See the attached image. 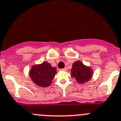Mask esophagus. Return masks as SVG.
Masks as SVG:
<instances>
[{
	"label": "esophagus",
	"mask_w": 121,
	"mask_h": 121,
	"mask_svg": "<svg viewBox=\"0 0 121 121\" xmlns=\"http://www.w3.org/2000/svg\"><path fill=\"white\" fill-rule=\"evenodd\" d=\"M67 70V69L65 67V68H63V69H60V70H64V71H66V70Z\"/></svg>",
	"instance_id": "34e87169"
}]
</instances>
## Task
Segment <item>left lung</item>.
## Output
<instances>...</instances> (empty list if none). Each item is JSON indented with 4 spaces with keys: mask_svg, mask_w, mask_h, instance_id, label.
<instances>
[{
    "mask_svg": "<svg viewBox=\"0 0 121 121\" xmlns=\"http://www.w3.org/2000/svg\"><path fill=\"white\" fill-rule=\"evenodd\" d=\"M92 71L90 68L86 66L80 61H77L73 64L71 70V77L75 78L79 83H84L90 79Z\"/></svg>",
    "mask_w": 121,
    "mask_h": 121,
    "instance_id": "left-lung-1",
    "label": "left lung"
}]
</instances>
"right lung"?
I'll list each match as a JSON object with an SVG mask.
<instances>
[{
  "label": "right lung",
  "instance_id": "obj_1",
  "mask_svg": "<svg viewBox=\"0 0 121 121\" xmlns=\"http://www.w3.org/2000/svg\"><path fill=\"white\" fill-rule=\"evenodd\" d=\"M56 69L44 61L41 65H34L29 71V75L34 83L41 87H48L56 73Z\"/></svg>",
  "mask_w": 121,
  "mask_h": 121
}]
</instances>
